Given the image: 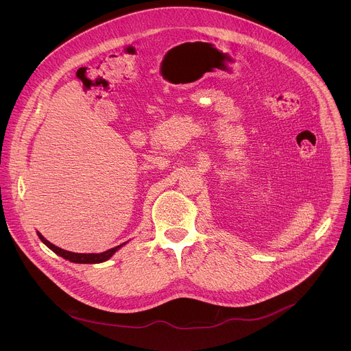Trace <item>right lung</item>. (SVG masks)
I'll use <instances>...</instances> for the list:
<instances>
[{
	"instance_id": "obj_1",
	"label": "right lung",
	"mask_w": 351,
	"mask_h": 351,
	"mask_svg": "<svg viewBox=\"0 0 351 351\" xmlns=\"http://www.w3.org/2000/svg\"><path fill=\"white\" fill-rule=\"evenodd\" d=\"M38 234V237H40V240L47 245V247H49L53 250L54 253H57L58 256H61L62 258H65V260H69L71 263H77V264H99V263H104V261H107L108 258H111L114 254H115V252H118V250L125 244V243H122V244H119V245H117V247H114V248H110V250H107V252H104V253H99V254H80V253H71V252H66V250H64V248H60V247H57L56 244H53V243H49L47 239H44L40 233H37Z\"/></svg>"
}]
</instances>
